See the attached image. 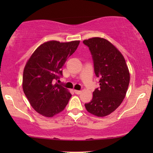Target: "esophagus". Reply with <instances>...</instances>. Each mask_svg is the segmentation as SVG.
<instances>
[{"label":"esophagus","mask_w":153,"mask_h":153,"mask_svg":"<svg viewBox=\"0 0 153 153\" xmlns=\"http://www.w3.org/2000/svg\"><path fill=\"white\" fill-rule=\"evenodd\" d=\"M74 92H75V94H78H78H80V93H81V91H78V90H75Z\"/></svg>","instance_id":"34e87169"}]
</instances>
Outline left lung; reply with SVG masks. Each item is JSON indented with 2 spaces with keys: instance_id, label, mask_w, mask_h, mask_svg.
<instances>
[{
  "instance_id": "obj_1",
  "label": "left lung",
  "mask_w": 153,
  "mask_h": 153,
  "mask_svg": "<svg viewBox=\"0 0 153 153\" xmlns=\"http://www.w3.org/2000/svg\"><path fill=\"white\" fill-rule=\"evenodd\" d=\"M83 43L92 54L100 85L93 92L92 101L85 104V108L96 117H106L114 111L125 98L130 80L129 69L122 54L106 39L93 37Z\"/></svg>"
}]
</instances>
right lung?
<instances>
[{"label": "right lung", "instance_id": "1", "mask_svg": "<svg viewBox=\"0 0 153 153\" xmlns=\"http://www.w3.org/2000/svg\"><path fill=\"white\" fill-rule=\"evenodd\" d=\"M80 41H48L33 52L24 67L22 87L32 108L46 117L65 109L72 96L62 85L54 83L62 75V68L78 48Z\"/></svg>", "mask_w": 153, "mask_h": 153}]
</instances>
